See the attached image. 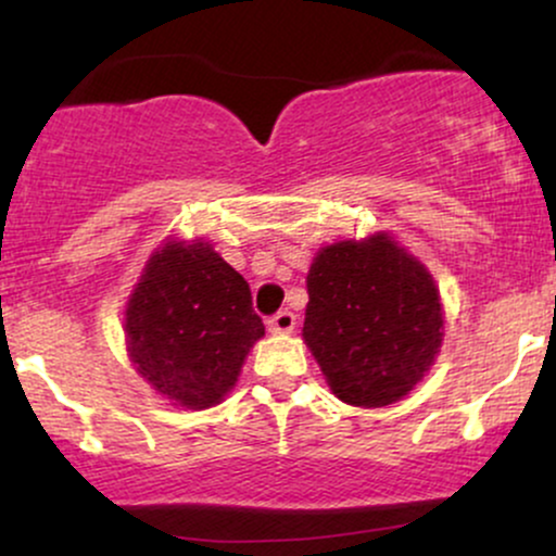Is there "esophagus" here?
<instances>
[{
	"mask_svg": "<svg viewBox=\"0 0 556 556\" xmlns=\"http://www.w3.org/2000/svg\"><path fill=\"white\" fill-rule=\"evenodd\" d=\"M298 318L292 311H279V314H274L269 318V331H274V334H290L292 329H295Z\"/></svg>",
	"mask_w": 556,
	"mask_h": 556,
	"instance_id": "obj_1",
	"label": "esophagus"
}]
</instances>
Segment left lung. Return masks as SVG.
<instances>
[{"mask_svg": "<svg viewBox=\"0 0 556 556\" xmlns=\"http://www.w3.org/2000/svg\"><path fill=\"white\" fill-rule=\"evenodd\" d=\"M442 329L431 274L384 232L321 248L311 264L303 340L348 405L405 397L433 366Z\"/></svg>", "mask_w": 556, "mask_h": 556, "instance_id": "8db88e82", "label": "left lung"}]
</instances>
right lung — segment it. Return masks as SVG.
I'll list each match as a JSON object with an SVG mask.
<instances>
[{
    "mask_svg": "<svg viewBox=\"0 0 556 556\" xmlns=\"http://www.w3.org/2000/svg\"><path fill=\"white\" fill-rule=\"evenodd\" d=\"M125 334L136 371L156 392L203 410L235 387L264 321L251 287L208 242L169 240L127 300Z\"/></svg>",
    "mask_w": 556,
    "mask_h": 556,
    "instance_id": "1",
    "label": "right lung"
}]
</instances>
